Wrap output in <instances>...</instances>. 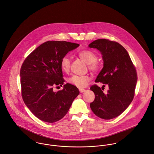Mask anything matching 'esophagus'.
Returning a JSON list of instances; mask_svg holds the SVG:
<instances>
[{"label":"esophagus","instance_id":"1","mask_svg":"<svg viewBox=\"0 0 154 154\" xmlns=\"http://www.w3.org/2000/svg\"><path fill=\"white\" fill-rule=\"evenodd\" d=\"M79 91L80 93H83L85 91V89H79Z\"/></svg>","mask_w":154,"mask_h":154}]
</instances>
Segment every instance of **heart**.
<instances>
[{
  "label": "heart",
  "mask_w": 154,
  "mask_h": 154,
  "mask_svg": "<svg viewBox=\"0 0 154 154\" xmlns=\"http://www.w3.org/2000/svg\"><path fill=\"white\" fill-rule=\"evenodd\" d=\"M79 56L85 62L88 63L89 68L93 71H97L100 68V64L97 62L98 56L93 51L90 50H85L79 52ZM71 65V60L68 56L62 57L60 62L61 69L63 72H68ZM91 80V77L88 75H73L67 80L68 82L77 88H82L86 86L87 83Z\"/></svg>",
  "instance_id": "b5f03b06"
}]
</instances>
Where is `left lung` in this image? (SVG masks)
Here are the masks:
<instances>
[{"label":"left lung","mask_w":154,"mask_h":154,"mask_svg":"<svg viewBox=\"0 0 154 154\" xmlns=\"http://www.w3.org/2000/svg\"><path fill=\"white\" fill-rule=\"evenodd\" d=\"M89 47L98 49L104 61L95 82L107 84L109 88L104 94L97 85H92L90 89L95 100L90 107L98 117L111 119L122 113L132 102L137 82L136 69L127 51L117 42L99 39Z\"/></svg>","instance_id":"obj_1"}]
</instances>
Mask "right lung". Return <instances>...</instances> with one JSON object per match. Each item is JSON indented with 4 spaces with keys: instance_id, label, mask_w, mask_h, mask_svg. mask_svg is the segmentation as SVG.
<instances>
[{
    "instance_id": "right-lung-1",
    "label": "right lung",
    "mask_w": 154,
    "mask_h": 154,
    "mask_svg": "<svg viewBox=\"0 0 154 154\" xmlns=\"http://www.w3.org/2000/svg\"><path fill=\"white\" fill-rule=\"evenodd\" d=\"M80 45L66 41H47L38 47L24 60L20 69L21 95L26 106L40 120L53 123L63 118L79 94L78 88L69 83L62 86L60 62L63 57Z\"/></svg>"
}]
</instances>
